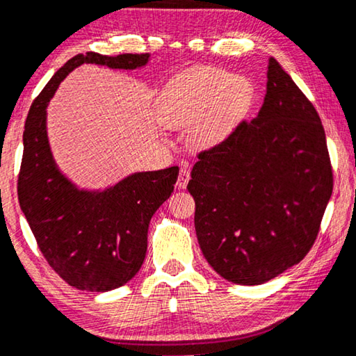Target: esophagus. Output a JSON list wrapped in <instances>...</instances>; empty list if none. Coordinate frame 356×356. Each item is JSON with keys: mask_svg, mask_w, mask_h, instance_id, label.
<instances>
[{"mask_svg": "<svg viewBox=\"0 0 356 356\" xmlns=\"http://www.w3.org/2000/svg\"><path fill=\"white\" fill-rule=\"evenodd\" d=\"M188 180H190V171H188V168H182V169H180L179 177H177V187H179V188H185V187H187Z\"/></svg>", "mask_w": 356, "mask_h": 356, "instance_id": "esophagus-1", "label": "esophagus"}]
</instances>
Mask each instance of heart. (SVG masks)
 I'll use <instances>...</instances> for the list:
<instances>
[{
    "mask_svg": "<svg viewBox=\"0 0 356 356\" xmlns=\"http://www.w3.org/2000/svg\"><path fill=\"white\" fill-rule=\"evenodd\" d=\"M254 84L220 68H192L169 79L156 100V118L168 129L188 128L193 147L219 142L246 113Z\"/></svg>",
    "mask_w": 356,
    "mask_h": 356,
    "instance_id": "heart-1",
    "label": "heart"
}]
</instances>
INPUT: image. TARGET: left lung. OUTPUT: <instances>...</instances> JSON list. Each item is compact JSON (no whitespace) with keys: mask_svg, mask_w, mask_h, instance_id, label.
<instances>
[{"mask_svg":"<svg viewBox=\"0 0 356 356\" xmlns=\"http://www.w3.org/2000/svg\"><path fill=\"white\" fill-rule=\"evenodd\" d=\"M187 188L201 251L227 281L262 284L314 246L332 193L330 153L315 107L277 59L256 118L200 153Z\"/></svg>","mask_w":356,"mask_h":356,"instance_id":"left-lung-1","label":"left lung"}]
</instances>
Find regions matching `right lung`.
<instances>
[{
	"instance_id": "right-lung-1",
	"label": "right lung",
	"mask_w": 356,
	"mask_h": 356,
	"mask_svg": "<svg viewBox=\"0 0 356 356\" xmlns=\"http://www.w3.org/2000/svg\"><path fill=\"white\" fill-rule=\"evenodd\" d=\"M150 54L72 57L31 104L24 131L17 195L47 264L73 288L105 293L134 278L147 254L148 225L174 192L179 168L132 172L104 190L79 188L52 156L47 105L70 72L83 63L136 70Z\"/></svg>"
}]
</instances>
